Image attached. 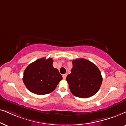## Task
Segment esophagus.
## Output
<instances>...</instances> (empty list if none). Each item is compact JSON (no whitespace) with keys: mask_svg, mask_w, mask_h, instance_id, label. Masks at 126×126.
I'll return each instance as SVG.
<instances>
[{"mask_svg":"<svg viewBox=\"0 0 126 126\" xmlns=\"http://www.w3.org/2000/svg\"><path fill=\"white\" fill-rule=\"evenodd\" d=\"M63 76V79H66V77H67V74H63V76Z\"/></svg>","mask_w":126,"mask_h":126,"instance_id":"esophagus-1","label":"esophagus"}]
</instances>
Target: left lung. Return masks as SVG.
<instances>
[{
	"label": "left lung",
	"mask_w": 126,
	"mask_h": 126,
	"mask_svg": "<svg viewBox=\"0 0 126 126\" xmlns=\"http://www.w3.org/2000/svg\"><path fill=\"white\" fill-rule=\"evenodd\" d=\"M72 63L71 73L66 77L71 93L81 98L94 95L102 82L99 68L93 63L82 58L73 60Z\"/></svg>",
	"instance_id": "1"
}]
</instances>
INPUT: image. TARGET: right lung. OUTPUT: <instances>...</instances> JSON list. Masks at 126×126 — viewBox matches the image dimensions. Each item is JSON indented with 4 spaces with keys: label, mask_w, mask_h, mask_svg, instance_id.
Listing matches in <instances>:
<instances>
[{
    "label": "right lung",
    "mask_w": 126,
    "mask_h": 126,
    "mask_svg": "<svg viewBox=\"0 0 126 126\" xmlns=\"http://www.w3.org/2000/svg\"><path fill=\"white\" fill-rule=\"evenodd\" d=\"M53 62L52 58H41L25 68L23 79L30 91L37 95H45L55 90L63 78L58 70L53 67Z\"/></svg>",
    "instance_id": "obj_1"
}]
</instances>
